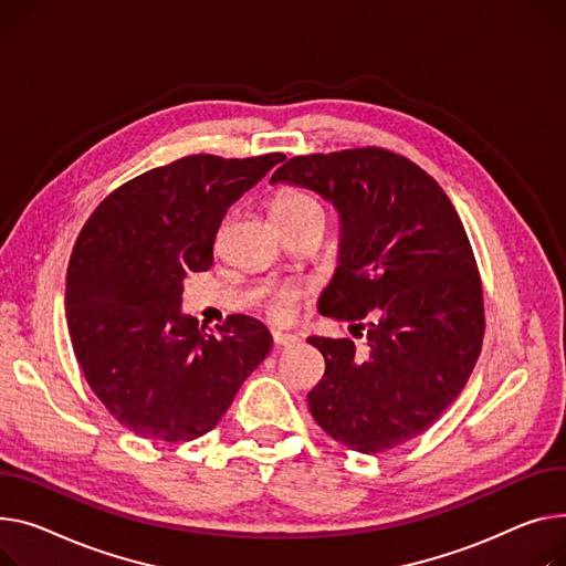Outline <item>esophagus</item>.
I'll return each mask as SVG.
<instances>
[{"label": "esophagus", "mask_w": 566, "mask_h": 566, "mask_svg": "<svg viewBox=\"0 0 566 566\" xmlns=\"http://www.w3.org/2000/svg\"><path fill=\"white\" fill-rule=\"evenodd\" d=\"M273 344H275V348H289V346L297 344V336L286 334V332H273Z\"/></svg>", "instance_id": "obj_1"}]
</instances>
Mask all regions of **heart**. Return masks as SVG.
<instances>
[{"instance_id": "b5f03b06", "label": "heart", "mask_w": 566, "mask_h": 566, "mask_svg": "<svg viewBox=\"0 0 566 566\" xmlns=\"http://www.w3.org/2000/svg\"><path fill=\"white\" fill-rule=\"evenodd\" d=\"M273 216L277 222L282 220H295V218H305V216H323V207L316 198L310 193L300 191V188H280L273 198ZM300 291L293 286H282L277 289L271 300H269V312L275 318H289L293 312V305L297 300Z\"/></svg>"}]
</instances>
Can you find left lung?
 Segmentation results:
<instances>
[{"label":"left lung","instance_id":"8db88e82","mask_svg":"<svg viewBox=\"0 0 566 566\" xmlns=\"http://www.w3.org/2000/svg\"><path fill=\"white\" fill-rule=\"evenodd\" d=\"M271 181L310 188L338 211V266L318 312L366 329L361 353L350 338H307L325 357L307 394L312 417L366 455L426 432L464 389L484 334L482 284L453 202L382 147L293 157Z\"/></svg>","mask_w":566,"mask_h":566}]
</instances>
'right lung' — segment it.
<instances>
[{
  "label": "right lung",
  "mask_w": 566,
  "mask_h": 566,
  "mask_svg": "<svg viewBox=\"0 0 566 566\" xmlns=\"http://www.w3.org/2000/svg\"><path fill=\"white\" fill-rule=\"evenodd\" d=\"M284 155H193L134 177L86 220L65 280V318L88 387L138 437L191 441L218 426L273 346L237 314L205 329L181 314L188 273L209 271L228 209Z\"/></svg>",
  "instance_id": "right-lung-1"
}]
</instances>
